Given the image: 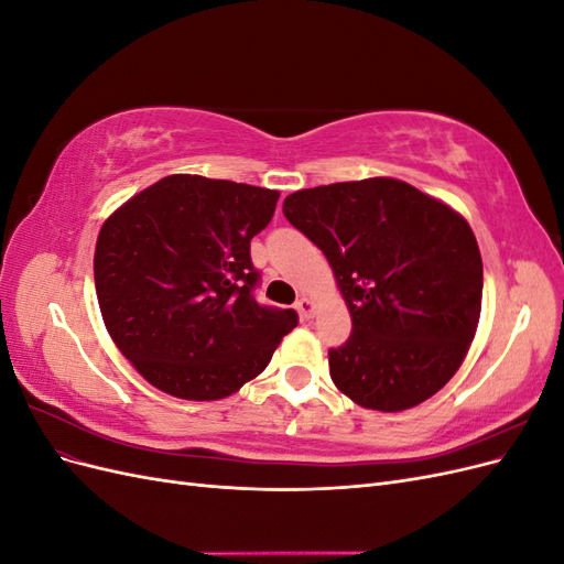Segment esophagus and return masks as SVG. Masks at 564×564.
Returning a JSON list of instances; mask_svg holds the SVG:
<instances>
[{"mask_svg": "<svg viewBox=\"0 0 564 564\" xmlns=\"http://www.w3.org/2000/svg\"><path fill=\"white\" fill-rule=\"evenodd\" d=\"M296 311H299L301 319H311V317H313V313H315V303H313L311 299L301 296V299L296 301Z\"/></svg>", "mask_w": 564, "mask_h": 564, "instance_id": "34e87169", "label": "esophagus"}]
</instances>
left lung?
I'll return each instance as SVG.
<instances>
[{
	"label": "left lung",
	"mask_w": 564,
	"mask_h": 564,
	"mask_svg": "<svg viewBox=\"0 0 564 564\" xmlns=\"http://www.w3.org/2000/svg\"><path fill=\"white\" fill-rule=\"evenodd\" d=\"M282 212L327 256L352 317L329 350L336 388L377 412L435 395L480 319L482 259L466 218L395 178L308 187Z\"/></svg>",
	"instance_id": "obj_1"
}]
</instances>
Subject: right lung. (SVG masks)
I'll return each instance as SVG.
<instances>
[{"label":"right lung","instance_id":"obj_1","mask_svg":"<svg viewBox=\"0 0 564 564\" xmlns=\"http://www.w3.org/2000/svg\"><path fill=\"white\" fill-rule=\"evenodd\" d=\"M280 193L235 181L174 174L122 204L100 228L96 296L127 360L181 400H220L268 367L292 308L253 299L261 272L251 237Z\"/></svg>","mask_w":564,"mask_h":564}]
</instances>
